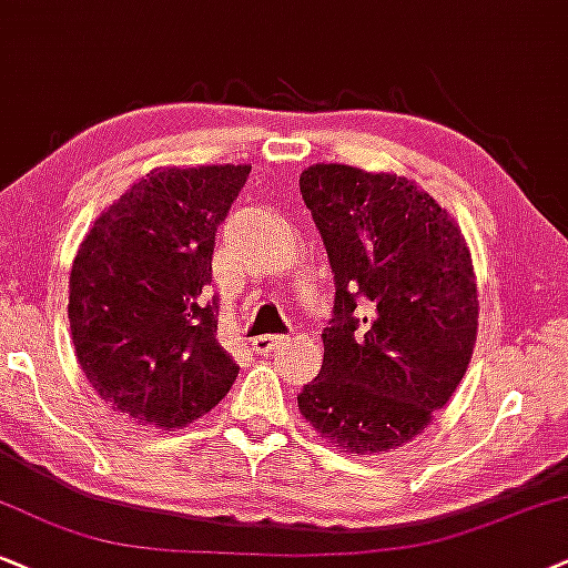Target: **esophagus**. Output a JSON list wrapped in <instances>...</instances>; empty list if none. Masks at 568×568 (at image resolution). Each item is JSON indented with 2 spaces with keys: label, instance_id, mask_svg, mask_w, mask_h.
<instances>
[{
  "label": "esophagus",
  "instance_id": "obj_1",
  "mask_svg": "<svg viewBox=\"0 0 568 568\" xmlns=\"http://www.w3.org/2000/svg\"><path fill=\"white\" fill-rule=\"evenodd\" d=\"M278 345H284V337H273V334H261V337L252 339V349H255L257 355H268Z\"/></svg>",
  "mask_w": 568,
  "mask_h": 568
}]
</instances>
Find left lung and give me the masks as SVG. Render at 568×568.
Here are the masks:
<instances>
[{
	"instance_id": "obj_1",
	"label": "left lung",
	"mask_w": 568,
	"mask_h": 568,
	"mask_svg": "<svg viewBox=\"0 0 568 568\" xmlns=\"http://www.w3.org/2000/svg\"><path fill=\"white\" fill-rule=\"evenodd\" d=\"M300 192L337 297L300 416L342 453H389L445 408L471 363L477 273L460 226L413 179L316 163Z\"/></svg>"
}]
</instances>
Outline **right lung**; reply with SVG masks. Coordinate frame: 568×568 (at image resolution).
<instances>
[{
  "label": "right lung",
  "mask_w": 568,
  "mask_h": 568,
  "mask_svg": "<svg viewBox=\"0 0 568 568\" xmlns=\"http://www.w3.org/2000/svg\"><path fill=\"white\" fill-rule=\"evenodd\" d=\"M252 165L152 168L94 219L70 268V334L97 395L176 432L219 405L240 366L207 305L215 231Z\"/></svg>",
  "instance_id": "1"
}]
</instances>
